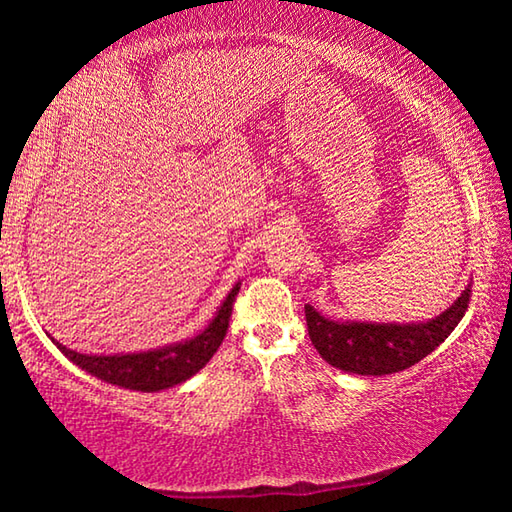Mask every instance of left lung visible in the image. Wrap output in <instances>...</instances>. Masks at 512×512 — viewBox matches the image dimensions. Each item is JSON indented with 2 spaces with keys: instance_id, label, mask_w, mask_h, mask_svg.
<instances>
[{
  "instance_id": "8db88e82",
  "label": "left lung",
  "mask_w": 512,
  "mask_h": 512,
  "mask_svg": "<svg viewBox=\"0 0 512 512\" xmlns=\"http://www.w3.org/2000/svg\"><path fill=\"white\" fill-rule=\"evenodd\" d=\"M472 289L467 287L452 307L429 323H334L305 305L309 339L320 357L354 375H393L427 357L461 323Z\"/></svg>"
}]
</instances>
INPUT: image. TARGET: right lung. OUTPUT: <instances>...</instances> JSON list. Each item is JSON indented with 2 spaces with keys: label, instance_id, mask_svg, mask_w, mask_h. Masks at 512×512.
Listing matches in <instances>:
<instances>
[{
  "label": "right lung",
  "instance_id": "right-lung-1",
  "mask_svg": "<svg viewBox=\"0 0 512 512\" xmlns=\"http://www.w3.org/2000/svg\"><path fill=\"white\" fill-rule=\"evenodd\" d=\"M237 293L239 284H235V289L228 293L221 309L216 311L214 320L201 334L189 341L167 345V348L160 350L97 357V354H81L56 341L54 343L69 361H74L76 366L90 372V375L108 381V384L131 388V391L155 393L162 391V388L183 384L185 379L196 375L214 357V352L219 350V345L225 339V332H228Z\"/></svg>",
  "mask_w": 512,
  "mask_h": 512
}]
</instances>
